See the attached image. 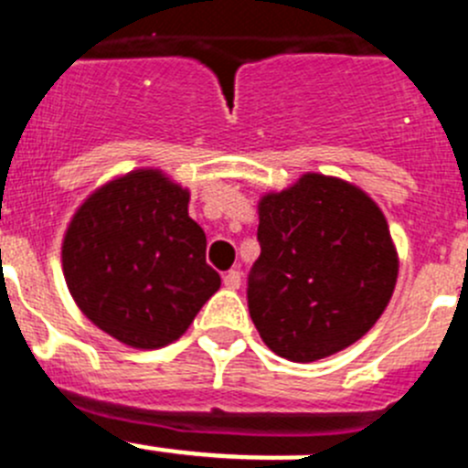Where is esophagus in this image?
Segmentation results:
<instances>
[{
    "label": "esophagus",
    "mask_w": 468,
    "mask_h": 468,
    "mask_svg": "<svg viewBox=\"0 0 468 468\" xmlns=\"http://www.w3.org/2000/svg\"><path fill=\"white\" fill-rule=\"evenodd\" d=\"M239 283H242V274H239L238 270L226 271V276H224V285H226V288H229V290H238Z\"/></svg>",
    "instance_id": "34e87169"
}]
</instances>
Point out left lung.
Masks as SVG:
<instances>
[{"mask_svg": "<svg viewBox=\"0 0 468 468\" xmlns=\"http://www.w3.org/2000/svg\"><path fill=\"white\" fill-rule=\"evenodd\" d=\"M261 256L247 279L267 347L297 364L324 359L378 322L398 279L382 210L355 185L306 174L258 206Z\"/></svg>", "mask_w": 468, "mask_h": 468, "instance_id": "8db88e82", "label": "left lung"}]
</instances>
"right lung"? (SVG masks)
<instances>
[{"label":"right lung","mask_w":468,"mask_h":468,"mask_svg":"<svg viewBox=\"0 0 468 468\" xmlns=\"http://www.w3.org/2000/svg\"><path fill=\"white\" fill-rule=\"evenodd\" d=\"M187 203V189L160 171H133L86 198L68 226V290L121 343H174L219 290V274L206 262V233Z\"/></svg>","instance_id":"obj_1"}]
</instances>
